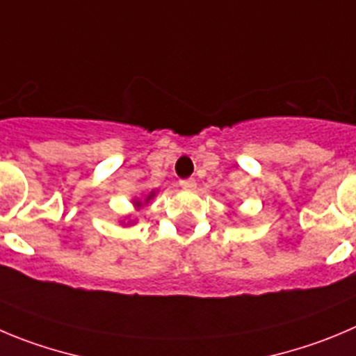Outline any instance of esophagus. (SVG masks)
Returning <instances> with one entry per match:
<instances>
[{
	"mask_svg": "<svg viewBox=\"0 0 356 356\" xmlns=\"http://www.w3.org/2000/svg\"><path fill=\"white\" fill-rule=\"evenodd\" d=\"M179 184H181L182 189H195V188H197V182H195V179H182Z\"/></svg>",
	"mask_w": 356,
	"mask_h": 356,
	"instance_id": "34e87169",
	"label": "esophagus"
}]
</instances>
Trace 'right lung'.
Masks as SVG:
<instances>
[{
	"mask_svg": "<svg viewBox=\"0 0 356 356\" xmlns=\"http://www.w3.org/2000/svg\"><path fill=\"white\" fill-rule=\"evenodd\" d=\"M154 197H156V191L152 189L151 193L144 195V198H135V200H133V205H135V209L138 211V209H142L144 205H149V202H151ZM124 219H128V221H126V223H124V221H121V223L126 225V227H133V225L137 223V219H131V216H126Z\"/></svg>",
	"mask_w": 356,
	"mask_h": 356,
	"instance_id": "add662e5",
	"label": "right lung"
}]
</instances>
